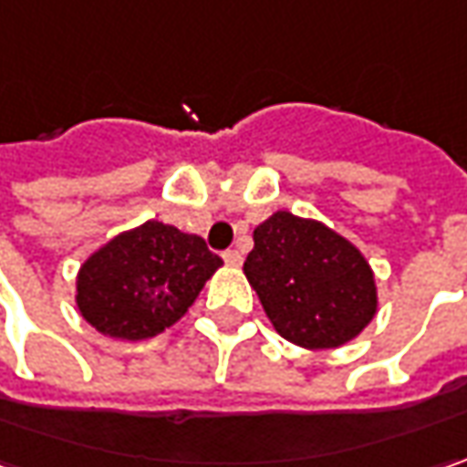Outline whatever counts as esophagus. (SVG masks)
Wrapping results in <instances>:
<instances>
[{
  "instance_id": "34e87169",
  "label": "esophagus",
  "mask_w": 467,
  "mask_h": 467,
  "mask_svg": "<svg viewBox=\"0 0 467 467\" xmlns=\"http://www.w3.org/2000/svg\"><path fill=\"white\" fill-rule=\"evenodd\" d=\"M222 258H224L227 266H240V264H243V254H240V251H224Z\"/></svg>"
}]
</instances>
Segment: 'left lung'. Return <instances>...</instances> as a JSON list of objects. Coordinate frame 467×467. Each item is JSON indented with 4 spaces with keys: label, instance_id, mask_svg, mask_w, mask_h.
Returning a JSON list of instances; mask_svg holds the SVG:
<instances>
[{
    "label": "left lung",
    "instance_id": "1",
    "mask_svg": "<svg viewBox=\"0 0 467 467\" xmlns=\"http://www.w3.org/2000/svg\"><path fill=\"white\" fill-rule=\"evenodd\" d=\"M243 272L274 329L308 350L339 348L376 316L374 272L350 240L316 219L272 213Z\"/></svg>",
    "mask_w": 467,
    "mask_h": 467
}]
</instances>
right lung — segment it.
Instances as JSON below:
<instances>
[{"label":"right lung","instance_id":"right-lung-1","mask_svg":"<svg viewBox=\"0 0 467 467\" xmlns=\"http://www.w3.org/2000/svg\"><path fill=\"white\" fill-rule=\"evenodd\" d=\"M222 258L164 222L119 233L78 272V311L114 339H149L180 321Z\"/></svg>","mask_w":467,"mask_h":467}]
</instances>
